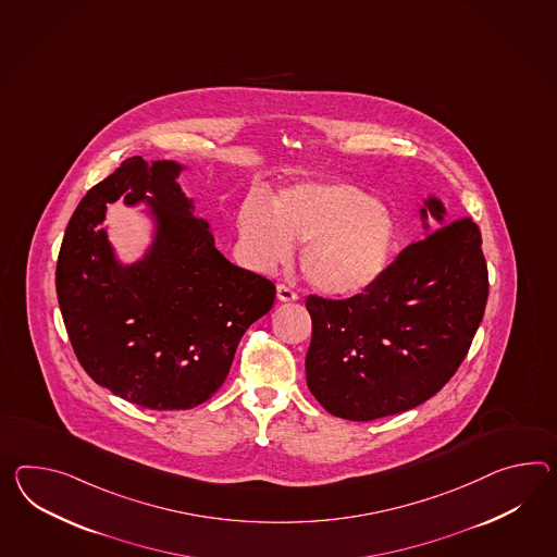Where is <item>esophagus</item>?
<instances>
[{"instance_id": "esophagus-1", "label": "esophagus", "mask_w": 557, "mask_h": 557, "mask_svg": "<svg viewBox=\"0 0 557 557\" xmlns=\"http://www.w3.org/2000/svg\"><path fill=\"white\" fill-rule=\"evenodd\" d=\"M277 298L282 299V301H294V299H298V294L289 285L277 284Z\"/></svg>"}]
</instances>
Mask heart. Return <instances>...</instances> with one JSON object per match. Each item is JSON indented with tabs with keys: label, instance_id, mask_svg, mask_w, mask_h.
I'll list each match as a JSON object with an SVG mask.
<instances>
[{
	"label": "heart",
	"instance_id": "obj_1",
	"mask_svg": "<svg viewBox=\"0 0 557 557\" xmlns=\"http://www.w3.org/2000/svg\"><path fill=\"white\" fill-rule=\"evenodd\" d=\"M239 231L256 265L270 270L301 249V272L324 294L350 296L384 272L393 251V215L367 190L342 181L298 183L280 190L268 211L244 205Z\"/></svg>",
	"mask_w": 557,
	"mask_h": 557
}]
</instances>
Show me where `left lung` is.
Segmentation results:
<instances>
[{"instance_id":"obj_1","label":"left lung","mask_w":557,"mask_h":557,"mask_svg":"<svg viewBox=\"0 0 557 557\" xmlns=\"http://www.w3.org/2000/svg\"><path fill=\"white\" fill-rule=\"evenodd\" d=\"M422 218L436 227L408 245L362 294H310V393L330 414L374 421L419 407L438 393L475 338L488 296L481 231L471 218H445L429 199Z\"/></svg>"}]
</instances>
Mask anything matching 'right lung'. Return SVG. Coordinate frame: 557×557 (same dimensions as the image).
Listing matches in <instances>:
<instances>
[{"instance_id":"1","label":"right lung","mask_w":557,"mask_h":557,"mask_svg":"<svg viewBox=\"0 0 557 557\" xmlns=\"http://www.w3.org/2000/svg\"><path fill=\"white\" fill-rule=\"evenodd\" d=\"M140 157L86 193L64 233L55 292L70 344L96 384L138 407L185 410L218 393L237 344L272 310L275 285L233 265L175 183ZM149 198L162 221L150 258L123 271L95 225L106 203Z\"/></svg>"}]
</instances>
